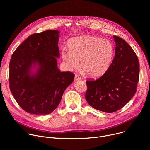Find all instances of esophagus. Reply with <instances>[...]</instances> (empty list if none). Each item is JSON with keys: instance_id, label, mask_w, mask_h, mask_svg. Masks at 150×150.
Instances as JSON below:
<instances>
[{"instance_id": "1", "label": "esophagus", "mask_w": 150, "mask_h": 150, "mask_svg": "<svg viewBox=\"0 0 150 150\" xmlns=\"http://www.w3.org/2000/svg\"><path fill=\"white\" fill-rule=\"evenodd\" d=\"M75 81H80L81 79V77L79 76V75H78L77 74H76L75 75Z\"/></svg>"}]
</instances>
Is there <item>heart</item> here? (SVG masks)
I'll return each mask as SVG.
<instances>
[{"mask_svg": "<svg viewBox=\"0 0 150 150\" xmlns=\"http://www.w3.org/2000/svg\"><path fill=\"white\" fill-rule=\"evenodd\" d=\"M69 50L63 49L61 57L67 67L75 69L81 60V68L91 78L103 76L109 69L115 53L112 42L97 36L84 35L71 38Z\"/></svg>", "mask_w": 150, "mask_h": 150, "instance_id": "heart-1", "label": "heart"}]
</instances>
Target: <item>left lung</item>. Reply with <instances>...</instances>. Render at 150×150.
Returning <instances> with one entry per match:
<instances>
[{"mask_svg":"<svg viewBox=\"0 0 150 150\" xmlns=\"http://www.w3.org/2000/svg\"><path fill=\"white\" fill-rule=\"evenodd\" d=\"M115 57L102 76L87 81L85 99L92 108L105 113L115 112L125 106L136 93L139 78L138 57L122 38L114 35Z\"/></svg>","mask_w":150,"mask_h":150,"instance_id":"obj_1","label":"left lung"}]
</instances>
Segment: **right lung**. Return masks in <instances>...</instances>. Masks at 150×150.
I'll return each instance as SVG.
<instances>
[{"mask_svg":"<svg viewBox=\"0 0 150 150\" xmlns=\"http://www.w3.org/2000/svg\"><path fill=\"white\" fill-rule=\"evenodd\" d=\"M60 31L47 30L29 36L13 53L9 63L12 94L26 112L47 115L56 109L75 75L60 72Z\"/></svg>","mask_w":150,"mask_h":150,"instance_id":"right-lung-1","label":"right lung"}]
</instances>
